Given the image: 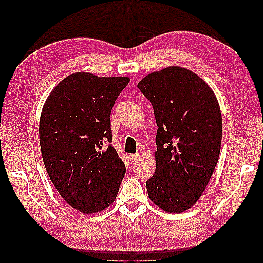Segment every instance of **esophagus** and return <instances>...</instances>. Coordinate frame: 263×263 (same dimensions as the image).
<instances>
[{
  "instance_id": "34e87169",
  "label": "esophagus",
  "mask_w": 263,
  "mask_h": 263,
  "mask_svg": "<svg viewBox=\"0 0 263 263\" xmlns=\"http://www.w3.org/2000/svg\"><path fill=\"white\" fill-rule=\"evenodd\" d=\"M141 155H140V153H137V154H134V155H129V159H130V161L132 162H135L136 160H138L139 159V157H140Z\"/></svg>"
}]
</instances>
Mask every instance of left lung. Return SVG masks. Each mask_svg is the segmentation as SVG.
<instances>
[{
  "label": "left lung",
  "instance_id": "obj_1",
  "mask_svg": "<svg viewBox=\"0 0 263 263\" xmlns=\"http://www.w3.org/2000/svg\"><path fill=\"white\" fill-rule=\"evenodd\" d=\"M137 86L153 105L158 126L156 171L146 182L149 198L166 213H182L201 197L218 161L217 98L201 77L178 66L149 73Z\"/></svg>",
  "mask_w": 263,
  "mask_h": 263
}]
</instances>
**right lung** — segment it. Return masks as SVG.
I'll list each match as a JSON object with an SVG mask.
<instances>
[{"label":"right lung","mask_w":263,"mask_h":263,"mask_svg":"<svg viewBox=\"0 0 263 263\" xmlns=\"http://www.w3.org/2000/svg\"><path fill=\"white\" fill-rule=\"evenodd\" d=\"M130 79L76 72L47 98L39 142L47 173L71 208L93 214L109 208L126 168L112 145L110 110Z\"/></svg>","instance_id":"obj_1"}]
</instances>
